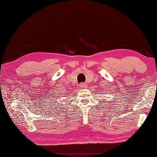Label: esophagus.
Masks as SVG:
<instances>
[{
  "label": "esophagus",
  "instance_id": "1",
  "mask_svg": "<svg viewBox=\"0 0 157 157\" xmlns=\"http://www.w3.org/2000/svg\"><path fill=\"white\" fill-rule=\"evenodd\" d=\"M86 86V85L84 84V83H81L80 84H79V87L80 88H85Z\"/></svg>",
  "mask_w": 157,
  "mask_h": 157
}]
</instances>
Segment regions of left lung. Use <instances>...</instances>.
<instances>
[{
	"label": "left lung",
	"instance_id": "left-lung-1",
	"mask_svg": "<svg viewBox=\"0 0 157 157\" xmlns=\"http://www.w3.org/2000/svg\"><path fill=\"white\" fill-rule=\"evenodd\" d=\"M113 103H115V102H113Z\"/></svg>",
	"mask_w": 157,
	"mask_h": 157
}]
</instances>
